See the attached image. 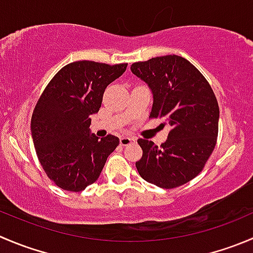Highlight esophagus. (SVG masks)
<instances>
[{
	"label": "esophagus",
	"instance_id": "obj_1",
	"mask_svg": "<svg viewBox=\"0 0 253 253\" xmlns=\"http://www.w3.org/2000/svg\"><path fill=\"white\" fill-rule=\"evenodd\" d=\"M133 142H136V138H131V137H121L120 138V144L121 146H128V144L133 143Z\"/></svg>",
	"mask_w": 253,
	"mask_h": 253
}]
</instances>
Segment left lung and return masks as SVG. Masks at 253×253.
I'll return each instance as SVG.
<instances>
[{
	"mask_svg": "<svg viewBox=\"0 0 253 253\" xmlns=\"http://www.w3.org/2000/svg\"><path fill=\"white\" fill-rule=\"evenodd\" d=\"M131 72L152 90L149 117L170 126L161 147L148 139L137 141L143 151L137 170L159 188L183 185L203 170L216 144L220 111L214 91L204 75L179 55L133 63Z\"/></svg>",
	"mask_w": 253,
	"mask_h": 253,
	"instance_id": "8db88e82",
	"label": "left lung"
}]
</instances>
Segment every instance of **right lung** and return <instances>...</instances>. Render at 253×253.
Here are the masks:
<instances>
[{
	"mask_svg": "<svg viewBox=\"0 0 253 253\" xmlns=\"http://www.w3.org/2000/svg\"><path fill=\"white\" fill-rule=\"evenodd\" d=\"M127 64L90 60L61 68L39 97L31 121L32 138L44 171L59 188L82 192L95 183L119 137L90 134V116L101 107L107 85L126 72Z\"/></svg>",
	"mask_w": 253,
	"mask_h": 253,
	"instance_id": "1",
	"label": "right lung"
}]
</instances>
